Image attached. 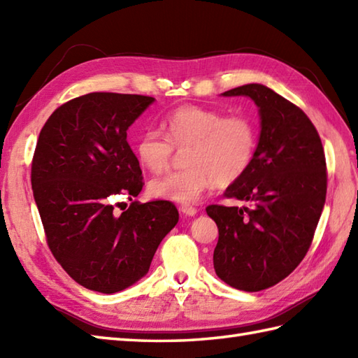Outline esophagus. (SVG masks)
Here are the masks:
<instances>
[{
    "instance_id": "1",
    "label": "esophagus",
    "mask_w": 358,
    "mask_h": 358,
    "mask_svg": "<svg viewBox=\"0 0 358 358\" xmlns=\"http://www.w3.org/2000/svg\"><path fill=\"white\" fill-rule=\"evenodd\" d=\"M180 210L183 212V214L187 215V217H194L196 214V208L191 206V204H183V206L180 208Z\"/></svg>"
}]
</instances>
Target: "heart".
<instances>
[{
    "label": "heart",
    "instance_id": "obj_1",
    "mask_svg": "<svg viewBox=\"0 0 358 358\" xmlns=\"http://www.w3.org/2000/svg\"><path fill=\"white\" fill-rule=\"evenodd\" d=\"M166 134L148 129L135 141L140 164L162 172L175 149L185 150L186 167L149 183L150 195L177 203H194L214 185L231 186L245 177L258 148V129L248 115H226L201 106H180L162 121Z\"/></svg>",
    "mask_w": 358,
    "mask_h": 358
}]
</instances>
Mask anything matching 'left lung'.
I'll list each match as a JSON object with an SVG mask.
<instances>
[{
	"label": "left lung",
	"mask_w": 358,
	"mask_h": 358,
	"mask_svg": "<svg viewBox=\"0 0 358 358\" xmlns=\"http://www.w3.org/2000/svg\"><path fill=\"white\" fill-rule=\"evenodd\" d=\"M223 95L252 98L262 132L250 169L224 192L250 206L206 208L218 226L214 269L229 286L258 292L286 278L309 250L326 200V158L313 121L272 89L246 85Z\"/></svg>",
	"instance_id": "8db88e82"
}]
</instances>
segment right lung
<instances>
[{"label":"right lung","mask_w":358,"mask_h":358,"mask_svg":"<svg viewBox=\"0 0 358 358\" xmlns=\"http://www.w3.org/2000/svg\"><path fill=\"white\" fill-rule=\"evenodd\" d=\"M152 96L90 92L59 106L32 158L34 199L55 260L90 291L113 294L146 275L159 243L178 223L172 201L129 200L144 186L127 129Z\"/></svg>","instance_id":"1"}]
</instances>
